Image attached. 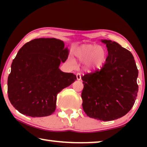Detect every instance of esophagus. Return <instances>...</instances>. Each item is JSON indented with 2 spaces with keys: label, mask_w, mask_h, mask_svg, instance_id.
Wrapping results in <instances>:
<instances>
[{
  "label": "esophagus",
  "mask_w": 147,
  "mask_h": 147,
  "mask_svg": "<svg viewBox=\"0 0 147 147\" xmlns=\"http://www.w3.org/2000/svg\"><path fill=\"white\" fill-rule=\"evenodd\" d=\"M76 75L77 80H81V74L80 73H76Z\"/></svg>",
  "instance_id": "1"
}]
</instances>
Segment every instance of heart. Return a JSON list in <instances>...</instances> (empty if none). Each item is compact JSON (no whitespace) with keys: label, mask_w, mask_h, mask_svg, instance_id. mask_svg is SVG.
<instances>
[{"label":"heart","mask_w":147,"mask_h":147,"mask_svg":"<svg viewBox=\"0 0 147 147\" xmlns=\"http://www.w3.org/2000/svg\"><path fill=\"white\" fill-rule=\"evenodd\" d=\"M74 56L80 63H86V69L93 70L100 68L104 64L108 51L105 47L97 45H83L74 51Z\"/></svg>","instance_id":"1"}]
</instances>
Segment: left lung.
<instances>
[{
    "label": "left lung",
    "instance_id": "8db88e82",
    "mask_svg": "<svg viewBox=\"0 0 147 147\" xmlns=\"http://www.w3.org/2000/svg\"><path fill=\"white\" fill-rule=\"evenodd\" d=\"M108 56L100 69L82 76V108L90 118L109 121L125 115L138 95V70L130 51L119 43L102 40Z\"/></svg>",
    "mask_w": 147,
    "mask_h": 147
}]
</instances>
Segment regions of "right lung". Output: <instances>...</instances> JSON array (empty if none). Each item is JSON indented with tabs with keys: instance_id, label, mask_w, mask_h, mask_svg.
Listing matches in <instances>:
<instances>
[{
	"instance_id": "obj_1",
	"label": "right lung",
	"mask_w": 147,
	"mask_h": 147,
	"mask_svg": "<svg viewBox=\"0 0 147 147\" xmlns=\"http://www.w3.org/2000/svg\"><path fill=\"white\" fill-rule=\"evenodd\" d=\"M63 41L39 38L21 47L13 60L8 78L11 104L20 113L32 117L49 116L56 108L57 94L76 80L59 69L68 58Z\"/></svg>"
}]
</instances>
